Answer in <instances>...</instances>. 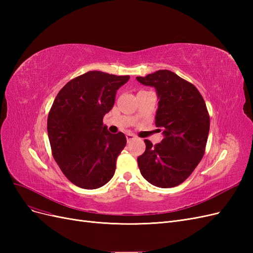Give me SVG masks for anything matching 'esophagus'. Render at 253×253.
Returning a JSON list of instances; mask_svg holds the SVG:
<instances>
[{
  "label": "esophagus",
  "instance_id": "esophagus-1",
  "mask_svg": "<svg viewBox=\"0 0 253 253\" xmlns=\"http://www.w3.org/2000/svg\"><path fill=\"white\" fill-rule=\"evenodd\" d=\"M126 136V140H127L128 142L134 140V139H136V136H135L134 134H132V133H127Z\"/></svg>",
  "mask_w": 253,
  "mask_h": 253
}]
</instances>
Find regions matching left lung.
Wrapping results in <instances>:
<instances>
[{
    "mask_svg": "<svg viewBox=\"0 0 253 253\" xmlns=\"http://www.w3.org/2000/svg\"><path fill=\"white\" fill-rule=\"evenodd\" d=\"M155 87L158 109L155 125L162 142L145 139V151L137 158L141 175L153 186L173 188L185 181L202 160L210 129V117L203 96L192 83L175 73L160 70L136 77Z\"/></svg>",
    "mask_w": 253,
    "mask_h": 253,
    "instance_id": "8db88e82",
    "label": "left lung"
}]
</instances>
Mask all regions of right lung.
I'll list each match as a JSON object with an SVG mask.
<instances>
[{"instance_id": "right-lung-1", "label": "right lung", "mask_w": 253, "mask_h": 253, "mask_svg": "<svg viewBox=\"0 0 253 253\" xmlns=\"http://www.w3.org/2000/svg\"><path fill=\"white\" fill-rule=\"evenodd\" d=\"M129 76L91 71L61 88L47 118L53 159L66 178L83 189L108 183L126 144L124 133L111 134L103 116L115 103L117 89Z\"/></svg>"}]
</instances>
